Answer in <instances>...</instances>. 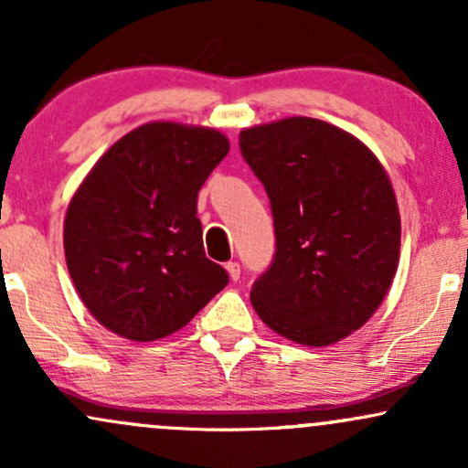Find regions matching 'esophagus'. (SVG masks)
Instances as JSON below:
<instances>
[{"label": "esophagus", "instance_id": "obj_1", "mask_svg": "<svg viewBox=\"0 0 468 468\" xmlns=\"http://www.w3.org/2000/svg\"><path fill=\"white\" fill-rule=\"evenodd\" d=\"M227 272H229V277L233 279V282H238L239 275H241V268H239L238 261H229V264H227Z\"/></svg>", "mask_w": 468, "mask_h": 468}]
</instances>
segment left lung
Returning a JSON list of instances; mask_svg holds the SVG:
<instances>
[{
    "mask_svg": "<svg viewBox=\"0 0 468 468\" xmlns=\"http://www.w3.org/2000/svg\"><path fill=\"white\" fill-rule=\"evenodd\" d=\"M268 193L277 250L252 283L260 319L308 347L350 336L396 277L400 213L385 166L352 133L308 116L239 132Z\"/></svg>",
    "mask_w": 468,
    "mask_h": 468,
    "instance_id": "left-lung-1",
    "label": "left lung"
}]
</instances>
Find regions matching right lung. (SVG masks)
Returning <instances> with one entry per match:
<instances>
[{
    "instance_id": "add662e5",
    "label": "right lung",
    "mask_w": 468,
    "mask_h": 468,
    "mask_svg": "<svg viewBox=\"0 0 468 468\" xmlns=\"http://www.w3.org/2000/svg\"><path fill=\"white\" fill-rule=\"evenodd\" d=\"M222 132L144 122L112 144L69 200L66 264L80 302L107 330L158 341L229 283L204 255L197 191L229 154Z\"/></svg>"
}]
</instances>
